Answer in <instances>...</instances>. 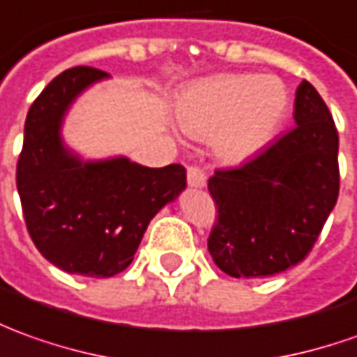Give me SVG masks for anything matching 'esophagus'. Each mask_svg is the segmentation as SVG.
Here are the masks:
<instances>
[{"instance_id":"esophagus-1","label":"esophagus","mask_w":357,"mask_h":357,"mask_svg":"<svg viewBox=\"0 0 357 357\" xmlns=\"http://www.w3.org/2000/svg\"><path fill=\"white\" fill-rule=\"evenodd\" d=\"M188 183L189 188H205V183H207V178H205V174L201 172L195 166H189L188 168Z\"/></svg>"}]
</instances>
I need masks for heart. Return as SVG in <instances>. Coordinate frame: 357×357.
Wrapping results in <instances>:
<instances>
[{
    "label": "heart",
    "mask_w": 357,
    "mask_h": 357,
    "mask_svg": "<svg viewBox=\"0 0 357 357\" xmlns=\"http://www.w3.org/2000/svg\"><path fill=\"white\" fill-rule=\"evenodd\" d=\"M289 93L278 76L217 74L185 89L178 123L191 138L213 137L220 158L240 162L275 137L287 113Z\"/></svg>",
    "instance_id": "1"
}]
</instances>
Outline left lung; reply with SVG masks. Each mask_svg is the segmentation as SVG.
Wrapping results in <instances>:
<instances>
[{
  "mask_svg": "<svg viewBox=\"0 0 357 357\" xmlns=\"http://www.w3.org/2000/svg\"><path fill=\"white\" fill-rule=\"evenodd\" d=\"M295 125L254 158L209 178L219 217L213 261L232 278H268L305 260L340 189L338 130L319 91L303 79Z\"/></svg>",
  "mask_w": 357,
  "mask_h": 357,
  "instance_id": "left-lung-1",
  "label": "left lung"
}]
</instances>
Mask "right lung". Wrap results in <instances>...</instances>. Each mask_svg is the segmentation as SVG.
I'll return each instance as SVG.
<instances>
[{"mask_svg":"<svg viewBox=\"0 0 357 357\" xmlns=\"http://www.w3.org/2000/svg\"><path fill=\"white\" fill-rule=\"evenodd\" d=\"M109 77L76 66L56 76L29 109L17 191L38 252L60 270L111 278L128 268L164 205L185 189V168H146L125 156L82 160L64 146L62 121L84 89Z\"/></svg>","mask_w":357,"mask_h":357,"instance_id":"add662e5","label":"right lung"}]
</instances>
